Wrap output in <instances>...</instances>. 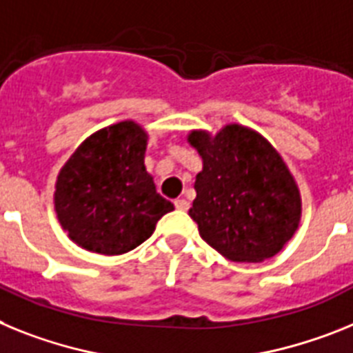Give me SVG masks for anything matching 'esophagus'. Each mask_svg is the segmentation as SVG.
<instances>
[{
	"label": "esophagus",
	"instance_id": "34e87169",
	"mask_svg": "<svg viewBox=\"0 0 353 353\" xmlns=\"http://www.w3.org/2000/svg\"><path fill=\"white\" fill-rule=\"evenodd\" d=\"M174 206L179 211H186L190 208V202L186 201V199H176V201H174Z\"/></svg>",
	"mask_w": 353,
	"mask_h": 353
}]
</instances>
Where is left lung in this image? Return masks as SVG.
Returning <instances> with one entry per match:
<instances>
[{"instance_id":"obj_1","label":"left lung","mask_w":353,"mask_h":353,"mask_svg":"<svg viewBox=\"0 0 353 353\" xmlns=\"http://www.w3.org/2000/svg\"><path fill=\"white\" fill-rule=\"evenodd\" d=\"M188 142L202 158L188 213L202 240L238 263L281 252L299 229L302 201L272 143L240 124H228L214 137L192 131Z\"/></svg>"}]
</instances>
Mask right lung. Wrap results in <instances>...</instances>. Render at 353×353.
<instances>
[{"label":"right lung","mask_w":353,"mask_h":353,"mask_svg":"<svg viewBox=\"0 0 353 353\" xmlns=\"http://www.w3.org/2000/svg\"><path fill=\"white\" fill-rule=\"evenodd\" d=\"M145 149L142 125L122 121L90 134L67 159L54 186V210L81 249L104 256L130 252L174 210L145 170Z\"/></svg>","instance_id":"obj_1"}]
</instances>
